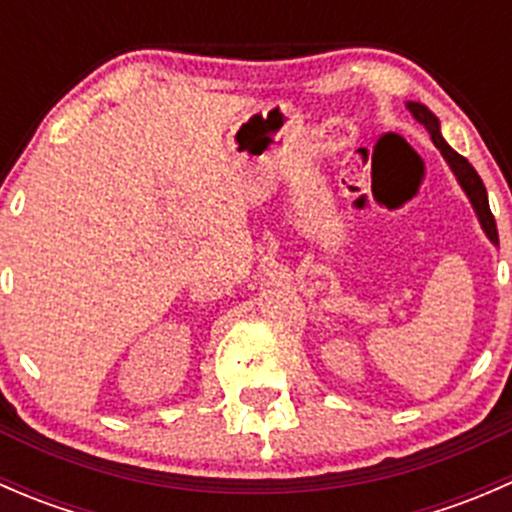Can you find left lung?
Listing matches in <instances>:
<instances>
[{
  "label": "left lung",
  "mask_w": 512,
  "mask_h": 512,
  "mask_svg": "<svg viewBox=\"0 0 512 512\" xmlns=\"http://www.w3.org/2000/svg\"><path fill=\"white\" fill-rule=\"evenodd\" d=\"M406 106H409V111L414 113L416 121L423 123V128L431 133L433 146L441 151L443 160H446L448 168H451L453 175H456L458 185L463 188L466 198L471 200V205H473V210H476V218H478L480 227H483L485 237H488L493 245H498V227H495V218H493V213H490V205H488V193H485V185H483V180H480V175L476 173V168H473V165L468 163L461 153H456L451 146H448L446 138L441 136V121L433 116V111H428V106H423V103H418V101H406Z\"/></svg>",
  "instance_id": "8db88e82"
}]
</instances>
